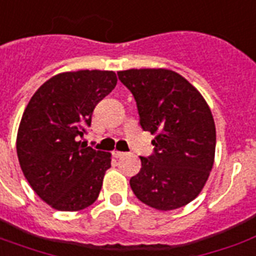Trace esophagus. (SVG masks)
<instances>
[{
    "mask_svg": "<svg viewBox=\"0 0 256 256\" xmlns=\"http://www.w3.org/2000/svg\"><path fill=\"white\" fill-rule=\"evenodd\" d=\"M112 154H114V156H116V158H122V156H126V152H118V150H116V152H112Z\"/></svg>",
    "mask_w": 256,
    "mask_h": 256,
    "instance_id": "esophagus-1",
    "label": "esophagus"
}]
</instances>
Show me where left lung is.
Listing matches in <instances>:
<instances>
[{
    "mask_svg": "<svg viewBox=\"0 0 256 256\" xmlns=\"http://www.w3.org/2000/svg\"><path fill=\"white\" fill-rule=\"evenodd\" d=\"M118 78L134 96L142 128L156 136L154 152L140 156V171L130 179L132 192L156 210L186 206L214 164L216 132L208 104L172 70L130 69Z\"/></svg>",
    "mask_w": 256,
    "mask_h": 256,
    "instance_id": "left-lung-1",
    "label": "left lung"
}]
</instances>
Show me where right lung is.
<instances>
[{
  "instance_id": "obj_1",
  "label": "right lung",
  "mask_w": 256,
  "mask_h": 256,
  "mask_svg": "<svg viewBox=\"0 0 256 256\" xmlns=\"http://www.w3.org/2000/svg\"><path fill=\"white\" fill-rule=\"evenodd\" d=\"M116 85V73L108 70L57 74L34 92L22 114L20 166L36 194L56 210H84L100 195L112 154L80 138L92 124L96 104Z\"/></svg>"
}]
</instances>
